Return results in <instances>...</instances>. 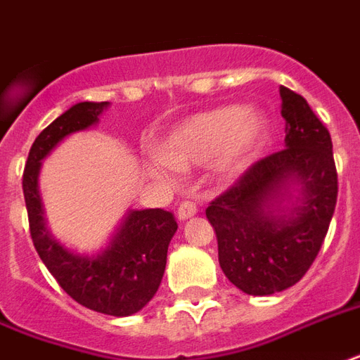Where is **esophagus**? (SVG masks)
Wrapping results in <instances>:
<instances>
[{"label":"esophagus","instance_id":"obj_1","mask_svg":"<svg viewBox=\"0 0 360 360\" xmlns=\"http://www.w3.org/2000/svg\"><path fill=\"white\" fill-rule=\"evenodd\" d=\"M198 213V210H196V205L192 204V202H183V204L177 207V219L179 221H186V219H191V217H194Z\"/></svg>","mask_w":360,"mask_h":360}]
</instances>
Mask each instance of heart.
Returning <instances> with one entry per match:
<instances>
[{"instance_id": "obj_1", "label": "heart", "mask_w": 360, "mask_h": 360, "mask_svg": "<svg viewBox=\"0 0 360 360\" xmlns=\"http://www.w3.org/2000/svg\"><path fill=\"white\" fill-rule=\"evenodd\" d=\"M268 134V120L257 109L217 107L181 120L158 141V156L150 169H191L211 160L219 181L238 177L249 166Z\"/></svg>"}]
</instances>
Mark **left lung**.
Instances as JSON below:
<instances>
[{
	"instance_id": "obj_1",
	"label": "left lung",
	"mask_w": 360,
	"mask_h": 360,
	"mask_svg": "<svg viewBox=\"0 0 360 360\" xmlns=\"http://www.w3.org/2000/svg\"><path fill=\"white\" fill-rule=\"evenodd\" d=\"M285 149L266 156L205 210L219 264L247 295L298 283L314 264L338 198L330 134L308 101L279 86Z\"/></svg>"
}]
</instances>
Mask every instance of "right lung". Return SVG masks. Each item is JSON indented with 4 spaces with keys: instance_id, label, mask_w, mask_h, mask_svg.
<instances>
[{
    "instance_id": "obj_1",
    "label": "right lung",
    "mask_w": 360,
    "mask_h": 360,
    "mask_svg": "<svg viewBox=\"0 0 360 360\" xmlns=\"http://www.w3.org/2000/svg\"><path fill=\"white\" fill-rule=\"evenodd\" d=\"M107 107L109 101H81L46 126L30 149L22 191L35 251L52 278L84 308L128 317L143 309L160 287L168 245L177 230L174 213L130 210L101 251L82 255L51 234L39 194L41 162L68 136L98 124Z\"/></svg>"
}]
</instances>
